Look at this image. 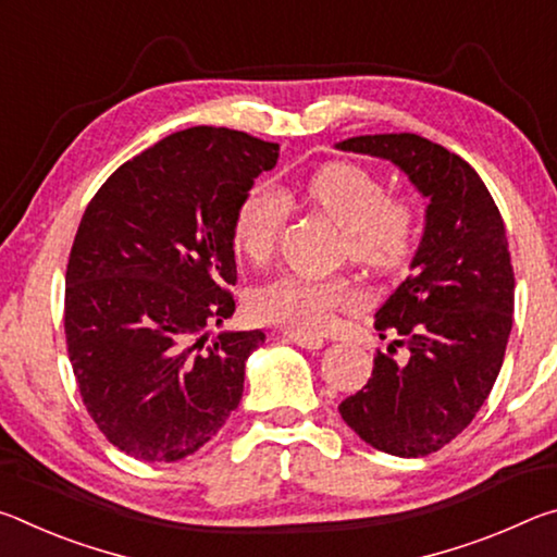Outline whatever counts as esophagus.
<instances>
[{"instance_id":"obj_1","label":"esophagus","mask_w":557,"mask_h":557,"mask_svg":"<svg viewBox=\"0 0 557 557\" xmlns=\"http://www.w3.org/2000/svg\"><path fill=\"white\" fill-rule=\"evenodd\" d=\"M285 336L289 338L292 344H297V346H301V348H309V351H317V348L324 346V338L317 336V334L295 332V329H292V332H285Z\"/></svg>"}]
</instances>
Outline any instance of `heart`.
Listing matches in <instances>:
<instances>
[{
	"label": "heart",
	"mask_w": 557,
	"mask_h": 557,
	"mask_svg": "<svg viewBox=\"0 0 557 557\" xmlns=\"http://www.w3.org/2000/svg\"><path fill=\"white\" fill-rule=\"evenodd\" d=\"M307 194L329 219L346 231L348 250L371 268H398L414 248V213L405 201L388 199V188L369 169L334 162L309 178ZM289 203L280 188L252 186L235 211L233 238L245 258L262 262L272 256L285 228ZM356 289L344 280L285 275L262 285L252 309L268 322L297 332H322L336 312L351 307Z\"/></svg>",
	"instance_id": "1"
}]
</instances>
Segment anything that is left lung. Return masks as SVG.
Wrapping results in <instances>:
<instances>
[{
	"mask_svg": "<svg viewBox=\"0 0 557 557\" xmlns=\"http://www.w3.org/2000/svg\"><path fill=\"white\" fill-rule=\"evenodd\" d=\"M336 149L395 164L428 201L410 277L375 312L381 338L395 336L388 354L375 351L369 383L338 405L366 445L425 457L474 420L502 371L516 289L504 219L465 159L412 132ZM398 345L409 348L400 364Z\"/></svg>",
	"mask_w": 557,
	"mask_h": 557,
	"instance_id": "obj_1",
	"label": "left lung"
}]
</instances>
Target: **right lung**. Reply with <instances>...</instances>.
<instances>
[{
    "label": "right lung",
    "mask_w": 557,
    "mask_h": 557,
    "mask_svg": "<svg viewBox=\"0 0 557 557\" xmlns=\"http://www.w3.org/2000/svg\"><path fill=\"white\" fill-rule=\"evenodd\" d=\"M277 157L238 129L188 127L112 172L83 213L65 344L90 418L125 455L184 459L238 408L265 334L209 342V326L235 312V211Z\"/></svg>",
    "instance_id": "obj_1"
}]
</instances>
